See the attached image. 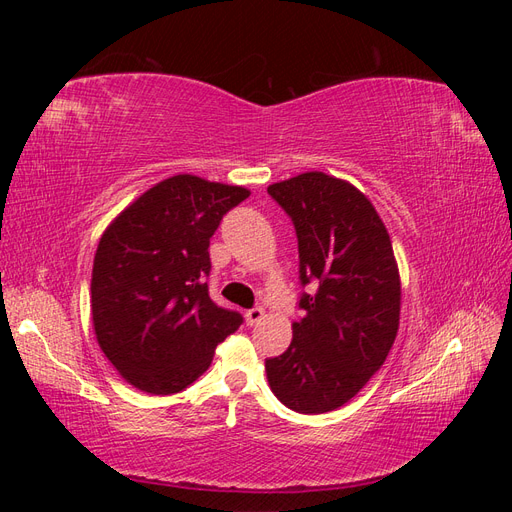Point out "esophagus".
<instances>
[{"mask_svg": "<svg viewBox=\"0 0 512 512\" xmlns=\"http://www.w3.org/2000/svg\"><path fill=\"white\" fill-rule=\"evenodd\" d=\"M262 318H265V312H262V307H252L245 312V322L247 324H258Z\"/></svg>", "mask_w": 512, "mask_h": 512, "instance_id": "34e87169", "label": "esophagus"}]
</instances>
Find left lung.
Returning a JSON list of instances; mask_svg holds the SVG:
<instances>
[{
    "label": "left lung",
    "instance_id": "left-lung-1",
    "mask_svg": "<svg viewBox=\"0 0 512 512\" xmlns=\"http://www.w3.org/2000/svg\"><path fill=\"white\" fill-rule=\"evenodd\" d=\"M269 196L297 230L303 318L288 350L265 361L271 391L301 414L344 406L386 361L399 329L401 284L391 237L369 198L314 170Z\"/></svg>",
    "mask_w": 512,
    "mask_h": 512
}]
</instances>
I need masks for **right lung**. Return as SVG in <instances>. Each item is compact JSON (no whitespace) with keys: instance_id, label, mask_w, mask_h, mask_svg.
I'll list each match as a JSON object with an SVG mask.
<instances>
[{"instance_id":"add662e5","label":"right lung","mask_w":512,"mask_h":512,"mask_svg":"<svg viewBox=\"0 0 512 512\" xmlns=\"http://www.w3.org/2000/svg\"><path fill=\"white\" fill-rule=\"evenodd\" d=\"M250 196L239 185L175 175L104 230L91 271V318L106 359L136 389L173 395L205 374L243 316L213 303L209 239Z\"/></svg>"}]
</instances>
